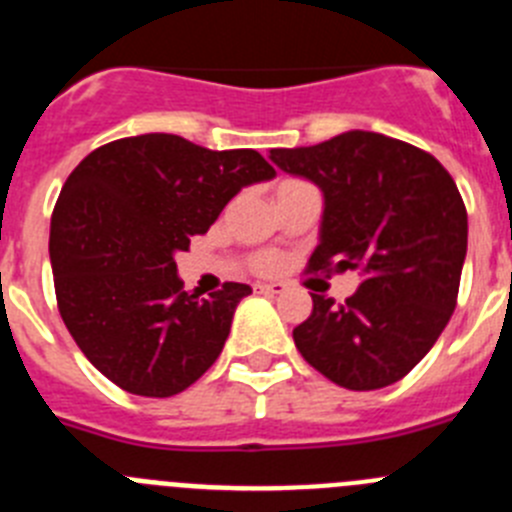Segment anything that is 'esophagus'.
Returning a JSON list of instances; mask_svg holds the SVG:
<instances>
[{"instance_id": "esophagus-1", "label": "esophagus", "mask_w": 512, "mask_h": 512, "mask_svg": "<svg viewBox=\"0 0 512 512\" xmlns=\"http://www.w3.org/2000/svg\"><path fill=\"white\" fill-rule=\"evenodd\" d=\"M284 284H279V282H261V284H256V292H261V295H282L284 292Z\"/></svg>"}]
</instances>
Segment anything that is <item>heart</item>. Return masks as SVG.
Here are the masks:
<instances>
[{"mask_svg": "<svg viewBox=\"0 0 512 512\" xmlns=\"http://www.w3.org/2000/svg\"><path fill=\"white\" fill-rule=\"evenodd\" d=\"M284 184H295V179H287V182H282L279 187H284ZM282 266V259H279V253H271V251H264V253H256L251 259V269L256 271V274H274V271Z\"/></svg>", "mask_w": 512, "mask_h": 512, "instance_id": "b5f03b06", "label": "heart"}]
</instances>
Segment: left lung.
<instances>
[{
    "label": "left lung",
    "instance_id": "1",
    "mask_svg": "<svg viewBox=\"0 0 512 512\" xmlns=\"http://www.w3.org/2000/svg\"><path fill=\"white\" fill-rule=\"evenodd\" d=\"M287 174L323 192L310 271H359L343 305L312 295L292 330L302 359L346 390L400 382L438 341L459 295L467 207L431 153L369 130L307 148H271Z\"/></svg>",
    "mask_w": 512,
    "mask_h": 512
}]
</instances>
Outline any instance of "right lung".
<instances>
[{
	"label": "right lung",
	"instance_id": "right-lung-1",
	"mask_svg": "<svg viewBox=\"0 0 512 512\" xmlns=\"http://www.w3.org/2000/svg\"><path fill=\"white\" fill-rule=\"evenodd\" d=\"M274 166L253 148L210 151L148 133L89 153L51 217L58 312L104 377L140 397L187 390L215 364L248 284L184 292L174 256Z\"/></svg>",
	"mask_w": 512,
	"mask_h": 512
}]
</instances>
